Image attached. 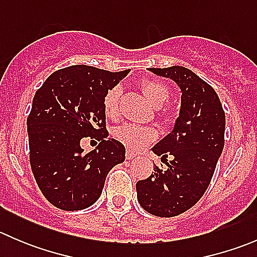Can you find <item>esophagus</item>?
Masks as SVG:
<instances>
[{
	"mask_svg": "<svg viewBox=\"0 0 257 257\" xmlns=\"http://www.w3.org/2000/svg\"><path fill=\"white\" fill-rule=\"evenodd\" d=\"M126 159H133V158L137 157L136 153H133L132 150H126V154H125Z\"/></svg>",
	"mask_w": 257,
	"mask_h": 257,
	"instance_id": "1",
	"label": "esophagus"
}]
</instances>
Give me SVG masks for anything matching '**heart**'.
<instances>
[{"mask_svg":"<svg viewBox=\"0 0 257 257\" xmlns=\"http://www.w3.org/2000/svg\"><path fill=\"white\" fill-rule=\"evenodd\" d=\"M141 89L144 93L150 103L154 107L160 108L170 99L172 97V89L167 83L162 82L159 79L147 78L141 82ZM120 97L121 88L119 85L110 88L105 93L103 98V112L108 119H116L120 113ZM164 119L169 118L170 113L168 109L162 112ZM114 138L118 142L126 145L133 150H141L149 145L157 138V131L152 126L139 125L136 123H124L121 125L116 126L113 132Z\"/></svg>","mask_w":257,"mask_h":257,"instance_id":"b5f03b06","label":"heart"}]
</instances>
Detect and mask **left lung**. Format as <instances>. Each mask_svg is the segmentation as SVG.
Listing matches in <instances>:
<instances>
[{
    "mask_svg": "<svg viewBox=\"0 0 257 257\" xmlns=\"http://www.w3.org/2000/svg\"><path fill=\"white\" fill-rule=\"evenodd\" d=\"M149 71L175 80L183 94L174 131L153 148L167 168L155 165L154 174L139 180L137 196L145 211L172 217L193 208L208 189L224 149L225 112L214 88L190 69Z\"/></svg>",
    "mask_w": 257,
    "mask_h": 257,
    "instance_id": "8db88e82",
    "label": "left lung"
}]
</instances>
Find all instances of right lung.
Segmentation results:
<instances>
[{
    "label": "right lung",
    "mask_w": 257,
    "mask_h": 257,
    "mask_svg": "<svg viewBox=\"0 0 257 257\" xmlns=\"http://www.w3.org/2000/svg\"><path fill=\"white\" fill-rule=\"evenodd\" d=\"M85 64L53 72L38 88L27 116L30 163L45 198L58 209L74 211L97 201L110 169L125 159V148L109 136L103 98L128 74ZM100 141L84 152L80 141Z\"/></svg>",
    "instance_id": "add662e5"
}]
</instances>
